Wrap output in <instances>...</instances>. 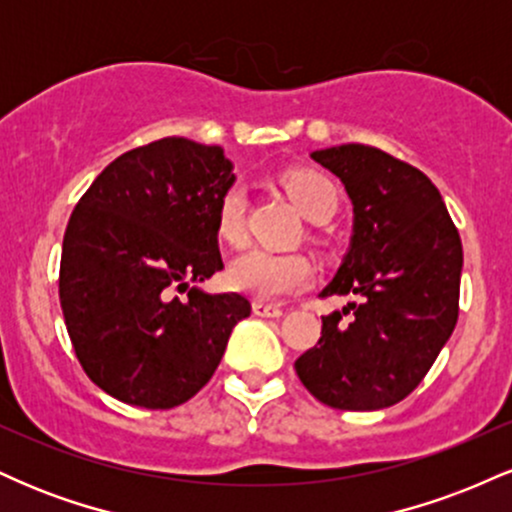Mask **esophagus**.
<instances>
[{
  "label": "esophagus",
  "mask_w": 512,
  "mask_h": 512,
  "mask_svg": "<svg viewBox=\"0 0 512 512\" xmlns=\"http://www.w3.org/2000/svg\"><path fill=\"white\" fill-rule=\"evenodd\" d=\"M252 313H255L257 317H281V315H284V310H281L279 305L255 301V303H252Z\"/></svg>",
  "instance_id": "34e87169"
}]
</instances>
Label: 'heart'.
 Wrapping results in <instances>:
<instances>
[{
  "instance_id": "b5f03b06",
  "label": "heart",
  "mask_w": 512,
  "mask_h": 512,
  "mask_svg": "<svg viewBox=\"0 0 512 512\" xmlns=\"http://www.w3.org/2000/svg\"><path fill=\"white\" fill-rule=\"evenodd\" d=\"M281 187L308 221L325 223L337 211V187L317 170H286L281 175ZM245 211H248V192L240 182H231L216 204V233L231 248H238L245 240ZM310 276L313 269L303 255L267 250L245 252L228 264L226 272L228 286L233 291L257 301H279L293 291H301L310 284Z\"/></svg>"
}]
</instances>
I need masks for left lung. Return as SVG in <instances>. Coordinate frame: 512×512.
Segmentation results:
<instances>
[{"mask_svg":"<svg viewBox=\"0 0 512 512\" xmlns=\"http://www.w3.org/2000/svg\"><path fill=\"white\" fill-rule=\"evenodd\" d=\"M310 158L344 182L354 204L349 252L320 296L356 303L322 317L320 342L298 358L296 373L332 409L392 407L424 380L457 325L460 233L419 168L366 144Z\"/></svg>","mask_w":512,"mask_h":512,"instance_id":"1","label":"left lung"}]
</instances>
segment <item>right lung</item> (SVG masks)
Wrapping results in <instances>:
<instances>
[{"mask_svg": "<svg viewBox=\"0 0 512 512\" xmlns=\"http://www.w3.org/2000/svg\"><path fill=\"white\" fill-rule=\"evenodd\" d=\"M231 182L221 146L166 137L115 158L74 207L60 303L81 368L110 397L144 409L187 402L250 315L240 293L197 286L223 269L216 204Z\"/></svg>", "mask_w": 512, "mask_h": 512, "instance_id": "1", "label": "right lung"}]
</instances>
